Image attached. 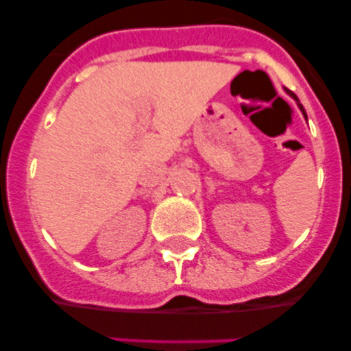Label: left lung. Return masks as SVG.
Segmentation results:
<instances>
[{
	"mask_svg": "<svg viewBox=\"0 0 351 351\" xmlns=\"http://www.w3.org/2000/svg\"><path fill=\"white\" fill-rule=\"evenodd\" d=\"M287 93H289V95H290V97H292V98H293V100H297V97H295V95H293V93H292V91H289V90H287ZM297 101H299V100H297ZM299 107H300V110H302L304 117H306V119H307V115H306V110H304V108H302V105H299Z\"/></svg>",
	"mask_w": 351,
	"mask_h": 351,
	"instance_id": "1",
	"label": "left lung"
}]
</instances>
